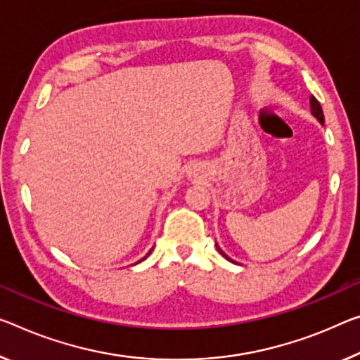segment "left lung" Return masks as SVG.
<instances>
[{
  "instance_id": "8db88e82",
  "label": "left lung",
  "mask_w": 360,
  "mask_h": 360,
  "mask_svg": "<svg viewBox=\"0 0 360 360\" xmlns=\"http://www.w3.org/2000/svg\"><path fill=\"white\" fill-rule=\"evenodd\" d=\"M311 112H312V115H314V117L315 119H317L319 120V122L320 124H322L323 125V122H325V119H323V110H322V106H320V103L317 101V99H315L314 96H311ZM217 250H219V252L220 254H222V256L226 259V261H230V262H235V261H231V259L229 257V256H226V254L222 251V250H220V248L217 246Z\"/></svg>"
}]
</instances>
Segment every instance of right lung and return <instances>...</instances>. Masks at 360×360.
I'll use <instances>...</instances> for the list:
<instances>
[{
    "label": "right lung",
    "mask_w": 360,
    "mask_h": 360,
    "mask_svg": "<svg viewBox=\"0 0 360 360\" xmlns=\"http://www.w3.org/2000/svg\"><path fill=\"white\" fill-rule=\"evenodd\" d=\"M148 254H149V252H148Z\"/></svg>",
    "instance_id": "right-lung-1"
}]
</instances>
